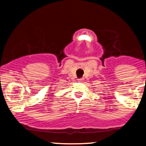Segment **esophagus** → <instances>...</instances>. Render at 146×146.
<instances>
[{"label":"esophagus","mask_w":146,"mask_h":146,"mask_svg":"<svg viewBox=\"0 0 146 146\" xmlns=\"http://www.w3.org/2000/svg\"><path fill=\"white\" fill-rule=\"evenodd\" d=\"M84 79L83 78H81V79H78V81L79 82H82L83 81Z\"/></svg>","instance_id":"1"}]
</instances>
